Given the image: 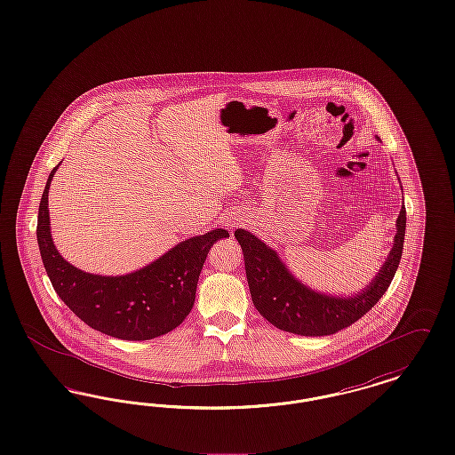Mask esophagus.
Here are the masks:
<instances>
[{
	"mask_svg": "<svg viewBox=\"0 0 455 455\" xmlns=\"http://www.w3.org/2000/svg\"><path fill=\"white\" fill-rule=\"evenodd\" d=\"M238 223H240V220H238V218H230V220L227 221V227L235 228V227H238Z\"/></svg>",
	"mask_w": 455,
	"mask_h": 455,
	"instance_id": "1",
	"label": "esophagus"
}]
</instances>
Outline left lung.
Listing matches in <instances>:
<instances>
[{
    "mask_svg": "<svg viewBox=\"0 0 455 455\" xmlns=\"http://www.w3.org/2000/svg\"><path fill=\"white\" fill-rule=\"evenodd\" d=\"M395 227L394 245L379 275L353 297H332L305 286L286 269L276 251L251 232L237 228L235 238L243 252L254 307L271 324L300 336H329L356 323L382 299L397 271L406 234L404 204Z\"/></svg>",
    "mask_w": 455,
    "mask_h": 455,
    "instance_id": "8db88e82",
    "label": "left lung"
}]
</instances>
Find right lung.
Listing matches in <instances>:
<instances>
[{"instance_id":"add662e5","label":"right lung","mask_w":455,"mask_h":455,"mask_svg":"<svg viewBox=\"0 0 455 455\" xmlns=\"http://www.w3.org/2000/svg\"><path fill=\"white\" fill-rule=\"evenodd\" d=\"M58 167L49 173L44 188L37 242L45 273L60 299L92 329L126 341H147L171 332L191 312L203 264L223 228L177 243L152 264L123 276L85 273L60 256L51 238L47 208L49 186Z\"/></svg>"}]
</instances>
